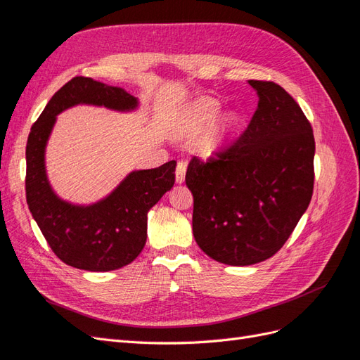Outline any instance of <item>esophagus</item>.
Returning a JSON list of instances; mask_svg holds the SVG:
<instances>
[{"label": "esophagus", "instance_id": "34e87169", "mask_svg": "<svg viewBox=\"0 0 360 360\" xmlns=\"http://www.w3.org/2000/svg\"><path fill=\"white\" fill-rule=\"evenodd\" d=\"M184 177H186V163L179 162L177 168H176V181L183 183Z\"/></svg>", "mask_w": 360, "mask_h": 360}]
</instances>
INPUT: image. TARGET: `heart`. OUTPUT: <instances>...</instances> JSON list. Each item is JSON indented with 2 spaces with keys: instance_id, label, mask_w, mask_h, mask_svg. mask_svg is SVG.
I'll use <instances>...</instances> for the list:
<instances>
[{
  "instance_id": "heart-1",
  "label": "heart",
  "mask_w": 360,
  "mask_h": 360,
  "mask_svg": "<svg viewBox=\"0 0 360 360\" xmlns=\"http://www.w3.org/2000/svg\"><path fill=\"white\" fill-rule=\"evenodd\" d=\"M219 110L221 103L219 101L213 99V97L197 99L184 111L180 122V130L188 135H197L209 127L210 129L205 130L202 136L201 144L204 148H216L224 143L237 124L236 112L226 111L218 116L217 114L219 113Z\"/></svg>"
}]
</instances>
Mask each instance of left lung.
<instances>
[{"label":"left lung","mask_w":360,"mask_h":360,"mask_svg":"<svg viewBox=\"0 0 360 360\" xmlns=\"http://www.w3.org/2000/svg\"><path fill=\"white\" fill-rule=\"evenodd\" d=\"M258 106L242 136L207 162L192 158L195 242L228 266L275 255L307 212L314 189L315 141L297 102L270 81H248Z\"/></svg>","instance_id":"obj_1"}]
</instances>
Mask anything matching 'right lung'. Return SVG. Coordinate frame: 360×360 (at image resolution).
Listing matches in <instances>:
<instances>
[{"label": "right lung", "mask_w": 360, "mask_h": 360, "mask_svg": "<svg viewBox=\"0 0 360 360\" xmlns=\"http://www.w3.org/2000/svg\"><path fill=\"white\" fill-rule=\"evenodd\" d=\"M75 105L134 111L138 99L120 86L76 76L52 96L27 143L25 192L28 209L48 245L63 263L89 271H110L139 255L147 240V213L176 181V160L129 172L103 200L79 205L61 200L45 167L48 139L57 115Z\"/></svg>", "instance_id": "right-lung-1"}]
</instances>
